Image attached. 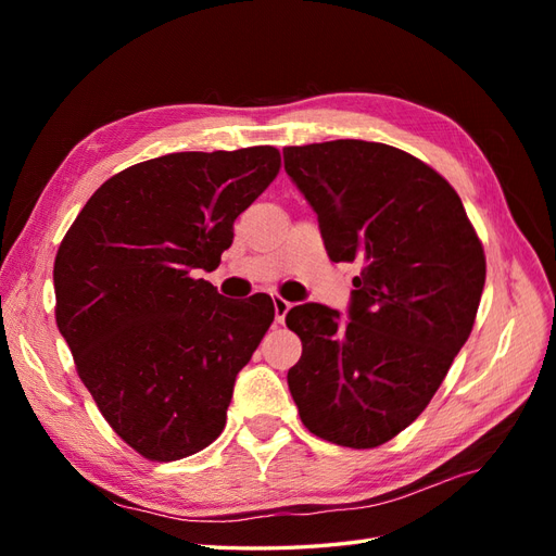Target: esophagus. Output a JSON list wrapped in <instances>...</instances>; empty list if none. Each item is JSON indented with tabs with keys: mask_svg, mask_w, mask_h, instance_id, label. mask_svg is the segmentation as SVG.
<instances>
[{
	"mask_svg": "<svg viewBox=\"0 0 556 556\" xmlns=\"http://www.w3.org/2000/svg\"><path fill=\"white\" fill-rule=\"evenodd\" d=\"M292 308L290 301H285L282 296H274V311H276V323H285V315Z\"/></svg>",
	"mask_w": 556,
	"mask_h": 556,
	"instance_id": "obj_1",
	"label": "esophagus"
}]
</instances>
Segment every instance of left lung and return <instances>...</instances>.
I'll use <instances>...</instances> for the list:
<instances>
[{"instance_id":"left-lung-1","label":"left lung","mask_w":556,"mask_h":556,"mask_svg":"<svg viewBox=\"0 0 556 556\" xmlns=\"http://www.w3.org/2000/svg\"><path fill=\"white\" fill-rule=\"evenodd\" d=\"M331 262H359L350 319L319 304L285 323L301 339L288 384L304 427L368 450L422 415L476 323L484 250L459 194L422 160L339 139L282 150Z\"/></svg>"}]
</instances>
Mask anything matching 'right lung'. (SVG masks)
<instances>
[{"instance_id":"add662e5","label":"right lung","mask_w":556,"mask_h":556,"mask_svg":"<svg viewBox=\"0 0 556 556\" xmlns=\"http://www.w3.org/2000/svg\"><path fill=\"white\" fill-rule=\"evenodd\" d=\"M280 172L274 146L172 153L111 176L60 243L55 323L111 429L150 462L223 433L237 374L274 323V301H231L197 278L233 220Z\"/></svg>"}]
</instances>
